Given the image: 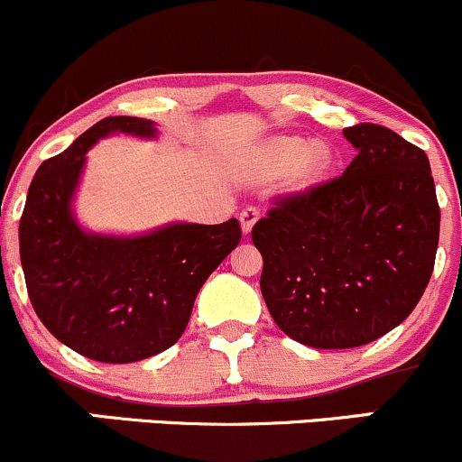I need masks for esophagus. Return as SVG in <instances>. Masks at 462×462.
Returning a JSON list of instances; mask_svg holds the SVG:
<instances>
[{
	"label": "esophagus",
	"instance_id": "34e87169",
	"mask_svg": "<svg viewBox=\"0 0 462 462\" xmlns=\"http://www.w3.org/2000/svg\"><path fill=\"white\" fill-rule=\"evenodd\" d=\"M259 217H261V212H259V208H256V206H247L245 210H241L239 221H241V227H244L245 235L252 230V227H254V223L259 221Z\"/></svg>",
	"mask_w": 462,
	"mask_h": 462
}]
</instances>
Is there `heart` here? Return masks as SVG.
Masks as SVG:
<instances>
[{
	"instance_id": "1",
	"label": "heart",
	"mask_w": 462,
	"mask_h": 462,
	"mask_svg": "<svg viewBox=\"0 0 462 462\" xmlns=\"http://www.w3.org/2000/svg\"><path fill=\"white\" fill-rule=\"evenodd\" d=\"M332 166V150L323 142L305 143L296 137H272L254 150L247 172L256 179H272L286 172L290 190L314 188Z\"/></svg>"
}]
</instances>
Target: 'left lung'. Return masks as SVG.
<instances>
[{"mask_svg": "<svg viewBox=\"0 0 462 462\" xmlns=\"http://www.w3.org/2000/svg\"><path fill=\"white\" fill-rule=\"evenodd\" d=\"M343 134L358 152L346 172L276 197L252 227L272 319L319 349L365 346L401 325L439 247L440 208L423 150L378 124Z\"/></svg>", "mask_w": 462, "mask_h": 462, "instance_id": "obj_1", "label": "left lung"}]
</instances>
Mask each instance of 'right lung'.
I'll return each mask as SVG.
<instances>
[{"mask_svg":"<svg viewBox=\"0 0 462 462\" xmlns=\"http://www.w3.org/2000/svg\"><path fill=\"white\" fill-rule=\"evenodd\" d=\"M110 133L154 137L157 128L139 116H106L43 162L19 221V256L52 337L92 361L134 363L179 341L201 285L239 245L241 226L172 223L142 236L81 230L72 194L88 148Z\"/></svg>","mask_w":462,"mask_h":462,"instance_id":"add662e5","label":"right lung"}]
</instances>
